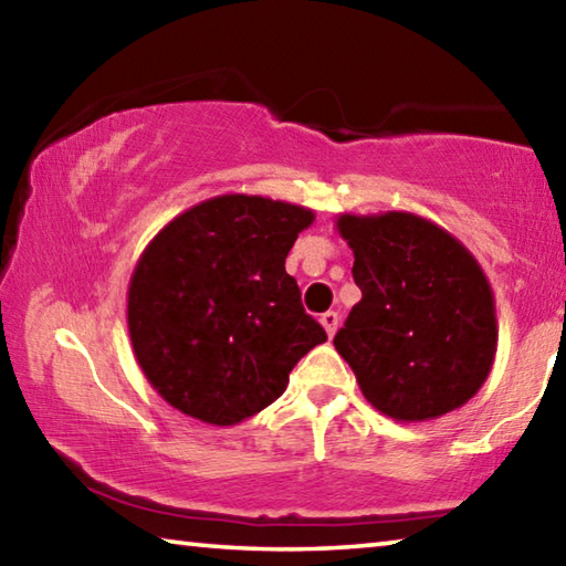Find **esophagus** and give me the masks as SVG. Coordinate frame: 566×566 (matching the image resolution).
Instances as JSON below:
<instances>
[{
	"label": "esophagus",
	"mask_w": 566,
	"mask_h": 566,
	"mask_svg": "<svg viewBox=\"0 0 566 566\" xmlns=\"http://www.w3.org/2000/svg\"><path fill=\"white\" fill-rule=\"evenodd\" d=\"M319 322H322L324 332H327L329 337H334V332H337V324H339V314L337 312H324L322 317H319Z\"/></svg>",
	"instance_id": "1"
}]
</instances>
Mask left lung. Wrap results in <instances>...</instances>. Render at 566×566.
<instances>
[{"label":"left lung","mask_w":566,"mask_h":566,"mask_svg":"<svg viewBox=\"0 0 566 566\" xmlns=\"http://www.w3.org/2000/svg\"><path fill=\"white\" fill-rule=\"evenodd\" d=\"M361 300L334 337L364 399L395 421H429L490 377L494 294L474 254L411 212L339 214Z\"/></svg>","instance_id":"8db88e82"}]
</instances>
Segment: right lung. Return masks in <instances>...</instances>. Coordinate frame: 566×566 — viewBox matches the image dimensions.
I'll return each instance as SVG.
<instances>
[{
  "label": "right lung",
  "instance_id": "add662e5",
  "mask_svg": "<svg viewBox=\"0 0 566 566\" xmlns=\"http://www.w3.org/2000/svg\"><path fill=\"white\" fill-rule=\"evenodd\" d=\"M314 212L256 195H219L171 219L134 266L127 327L157 395L214 427L254 417L327 342L284 262Z\"/></svg>",
  "mask_w": 566,
  "mask_h": 566
}]
</instances>
